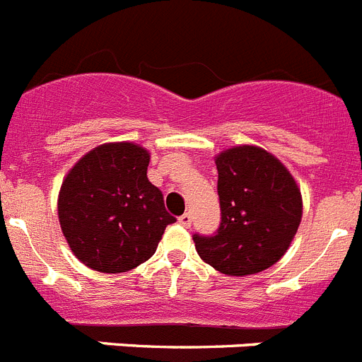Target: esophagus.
I'll return each mask as SVG.
<instances>
[{"label": "esophagus", "instance_id": "obj_1", "mask_svg": "<svg viewBox=\"0 0 362 362\" xmlns=\"http://www.w3.org/2000/svg\"><path fill=\"white\" fill-rule=\"evenodd\" d=\"M179 223H181V225H183L185 228H188V226L192 225V216H190V214H188V212L183 214V216L179 217Z\"/></svg>", "mask_w": 362, "mask_h": 362}]
</instances>
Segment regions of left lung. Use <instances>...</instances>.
<instances>
[{
  "label": "left lung",
  "mask_w": 362,
  "mask_h": 362,
  "mask_svg": "<svg viewBox=\"0 0 362 362\" xmlns=\"http://www.w3.org/2000/svg\"><path fill=\"white\" fill-rule=\"evenodd\" d=\"M221 225L216 235H194L204 263L226 276H252L276 264L292 245L303 197L288 168L254 145L216 156Z\"/></svg>",
  "instance_id": "left-lung-1"
}]
</instances>
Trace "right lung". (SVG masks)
<instances>
[{"label":"right lung","instance_id":"obj_1","mask_svg":"<svg viewBox=\"0 0 362 362\" xmlns=\"http://www.w3.org/2000/svg\"><path fill=\"white\" fill-rule=\"evenodd\" d=\"M148 150L105 143L69 170L57 196V217L70 250L103 274L129 272L148 261L175 217L146 177Z\"/></svg>","mask_w":362,"mask_h":362}]
</instances>
